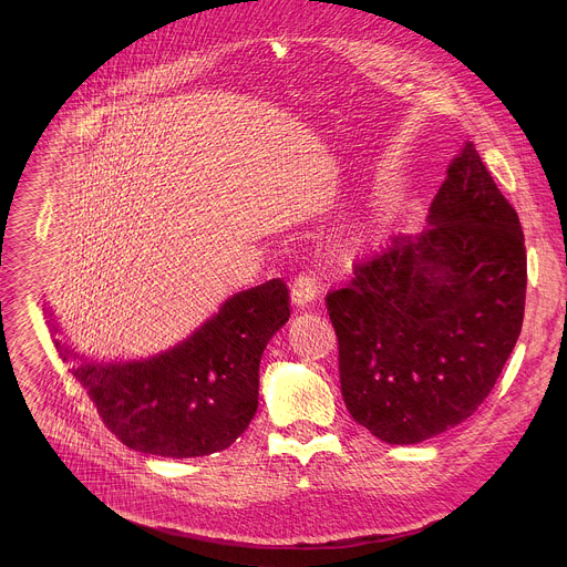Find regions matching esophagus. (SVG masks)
Masks as SVG:
<instances>
[{"label":"esophagus","instance_id":"obj_1","mask_svg":"<svg viewBox=\"0 0 567 567\" xmlns=\"http://www.w3.org/2000/svg\"><path fill=\"white\" fill-rule=\"evenodd\" d=\"M320 291H322V285H320V278L311 271H305L300 274L293 285H291V293H293V302L298 307H309L313 305L318 298H320Z\"/></svg>","mask_w":567,"mask_h":567}]
</instances>
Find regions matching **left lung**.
Masks as SVG:
<instances>
[{
  "instance_id": "obj_1",
  "label": "left lung",
  "mask_w": 567,
  "mask_h": 567,
  "mask_svg": "<svg viewBox=\"0 0 567 567\" xmlns=\"http://www.w3.org/2000/svg\"><path fill=\"white\" fill-rule=\"evenodd\" d=\"M525 237L471 141L446 168L429 226L394 237L328 293L343 401L388 444L471 417L523 328Z\"/></svg>"
}]
</instances>
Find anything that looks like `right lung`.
<instances>
[{
	"label": "right lung",
	"mask_w": 567,
	"mask_h": 567,
	"mask_svg": "<svg viewBox=\"0 0 567 567\" xmlns=\"http://www.w3.org/2000/svg\"><path fill=\"white\" fill-rule=\"evenodd\" d=\"M47 316L58 334L53 311ZM287 320L289 291L276 278L233 293L190 337L152 357L94 361L60 339L55 348L125 446L184 460L224 451L247 431L262 352Z\"/></svg>",
	"instance_id": "right-lung-1"
}]
</instances>
